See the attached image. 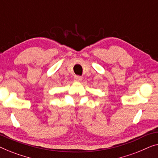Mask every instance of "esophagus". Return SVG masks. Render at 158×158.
Listing matches in <instances>:
<instances>
[{"mask_svg": "<svg viewBox=\"0 0 158 158\" xmlns=\"http://www.w3.org/2000/svg\"><path fill=\"white\" fill-rule=\"evenodd\" d=\"M81 79H82V77L80 76H75L74 77V80L76 81H81Z\"/></svg>", "mask_w": 158, "mask_h": 158, "instance_id": "1", "label": "esophagus"}]
</instances>
